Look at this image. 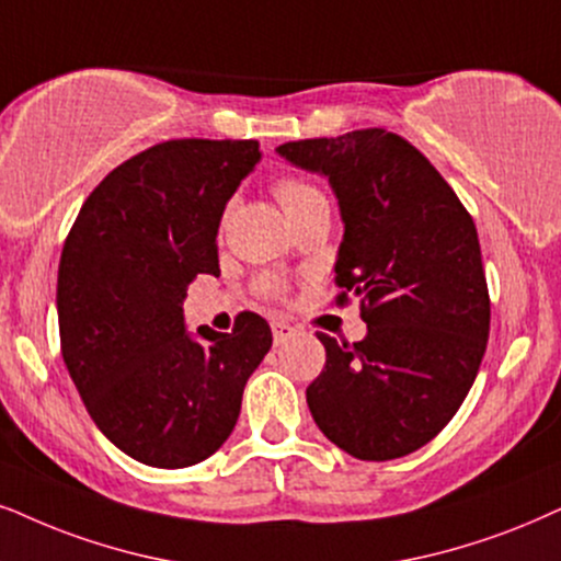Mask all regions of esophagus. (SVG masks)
Segmentation results:
<instances>
[{"instance_id": "obj_1", "label": "esophagus", "mask_w": 561, "mask_h": 561, "mask_svg": "<svg viewBox=\"0 0 561 561\" xmlns=\"http://www.w3.org/2000/svg\"><path fill=\"white\" fill-rule=\"evenodd\" d=\"M272 333H274V344L282 346L295 336V325H289L287 321H272Z\"/></svg>"}]
</instances>
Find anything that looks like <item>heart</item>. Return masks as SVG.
I'll return each instance as SVG.
<instances>
[{
    "label": "heart",
    "mask_w": 561,
    "mask_h": 561,
    "mask_svg": "<svg viewBox=\"0 0 561 561\" xmlns=\"http://www.w3.org/2000/svg\"><path fill=\"white\" fill-rule=\"evenodd\" d=\"M321 194L313 183L300 179V175H279V179L274 181V196L276 202L282 204V209L287 211V215H293V211L300 207V204L308 202L310 196ZM261 293L266 297H282L285 295V285H282L279 279H274V276H266V279H261Z\"/></svg>",
    "instance_id": "obj_1"
}]
</instances>
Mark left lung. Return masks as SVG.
I'll return each mask as SVG.
<instances>
[{
	"instance_id": "left-lung-1",
	"label": "left lung",
	"mask_w": 561,
	"mask_h": 561,
	"mask_svg": "<svg viewBox=\"0 0 561 561\" xmlns=\"http://www.w3.org/2000/svg\"><path fill=\"white\" fill-rule=\"evenodd\" d=\"M329 175L344 219L333 266L336 305L359 297L363 342L318 331L325 365L310 414L359 460L427 445L453 420L489 339V289L477 225L456 191L411 141L386 129L276 147Z\"/></svg>"
}]
</instances>
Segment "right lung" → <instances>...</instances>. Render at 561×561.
<instances>
[{
    "mask_svg": "<svg viewBox=\"0 0 561 561\" xmlns=\"http://www.w3.org/2000/svg\"><path fill=\"white\" fill-rule=\"evenodd\" d=\"M261 158L256 139H168L84 198L61 248V357L98 430L126 456L186 469L230 437L243 388L272 346L264 318L230 333L183 329V297L219 274L225 204Z\"/></svg>",
    "mask_w": 561,
    "mask_h": 561,
    "instance_id": "add662e5",
    "label": "right lung"
}]
</instances>
